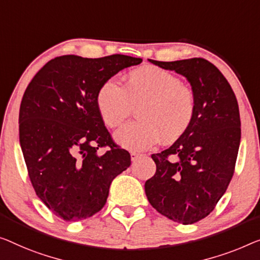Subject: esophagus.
<instances>
[{"mask_svg":"<svg viewBox=\"0 0 260 260\" xmlns=\"http://www.w3.org/2000/svg\"><path fill=\"white\" fill-rule=\"evenodd\" d=\"M141 156H143V155H141V154H137V153H131V160L133 161V162L138 161L139 158H140Z\"/></svg>","mask_w":260,"mask_h":260,"instance_id":"obj_1","label":"esophagus"}]
</instances>
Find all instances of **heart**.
I'll list each match as a JSON object with an SVG mask.
<instances>
[{"label": "heart", "instance_id": "obj_1", "mask_svg": "<svg viewBox=\"0 0 260 260\" xmlns=\"http://www.w3.org/2000/svg\"><path fill=\"white\" fill-rule=\"evenodd\" d=\"M100 117L108 127L121 125L132 106H138L139 120L126 123L114 133L123 148L142 152L160 138L166 143L177 140L189 128L195 115V96L191 90L167 70L145 67L126 77L125 88L115 79H107L96 92Z\"/></svg>", "mask_w": 260, "mask_h": 260}]
</instances>
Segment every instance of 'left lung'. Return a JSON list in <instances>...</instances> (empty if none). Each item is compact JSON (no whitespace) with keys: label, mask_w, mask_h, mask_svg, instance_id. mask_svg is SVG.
Returning a JSON list of instances; mask_svg holds the SVG:
<instances>
[{"label":"left lung","mask_w":260,"mask_h":260,"mask_svg":"<svg viewBox=\"0 0 260 260\" xmlns=\"http://www.w3.org/2000/svg\"><path fill=\"white\" fill-rule=\"evenodd\" d=\"M149 61L187 78L195 115L168 149L152 155L156 172L146 181V196L161 215L193 224L214 210L234 175L241 143L238 103L225 77L207 59Z\"/></svg>","instance_id":"obj_1"}]
</instances>
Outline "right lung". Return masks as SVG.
Listing matches in <instances>:
<instances>
[{
  "label": "right lung",
  "instance_id": "add662e5",
  "mask_svg": "<svg viewBox=\"0 0 260 260\" xmlns=\"http://www.w3.org/2000/svg\"><path fill=\"white\" fill-rule=\"evenodd\" d=\"M141 58L57 57L36 73L19 107V143L36 195L67 222L103 209L110 185L131 166L96 107L99 87ZM102 146L110 148L103 155Z\"/></svg>",
  "mask_w": 260,
  "mask_h": 260
}]
</instances>
